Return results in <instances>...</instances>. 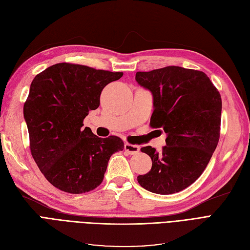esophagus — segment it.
Returning <instances> with one entry per match:
<instances>
[{"label": "esophagus", "instance_id": "obj_1", "mask_svg": "<svg viewBox=\"0 0 250 250\" xmlns=\"http://www.w3.org/2000/svg\"><path fill=\"white\" fill-rule=\"evenodd\" d=\"M124 149L131 155L137 154L140 151V147L138 145H131V144H128V143H126L124 145Z\"/></svg>", "mask_w": 250, "mask_h": 250}]
</instances>
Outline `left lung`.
Masks as SVG:
<instances>
[{
  "instance_id": "8db88e82",
  "label": "left lung",
  "mask_w": 250,
  "mask_h": 250,
  "mask_svg": "<svg viewBox=\"0 0 250 250\" xmlns=\"http://www.w3.org/2000/svg\"><path fill=\"white\" fill-rule=\"evenodd\" d=\"M135 80L152 94L151 127L167 134L160 152L151 146L141 148L151 157L152 168L138 176L139 184L161 195L183 191L201 175L218 145L221 96L203 72L181 66L138 72Z\"/></svg>"
}]
</instances>
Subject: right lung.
Segmentation results:
<instances>
[{
    "mask_svg": "<svg viewBox=\"0 0 250 250\" xmlns=\"http://www.w3.org/2000/svg\"><path fill=\"white\" fill-rule=\"evenodd\" d=\"M122 76L62 62L33 79L24 105L30 149L44 177L59 190H94L102 183L110 156L124 149L120 138L101 139L82 127L88 111L99 107L102 89Z\"/></svg>",
    "mask_w": 250,
    "mask_h": 250,
    "instance_id": "add662e5",
    "label": "right lung"
}]
</instances>
